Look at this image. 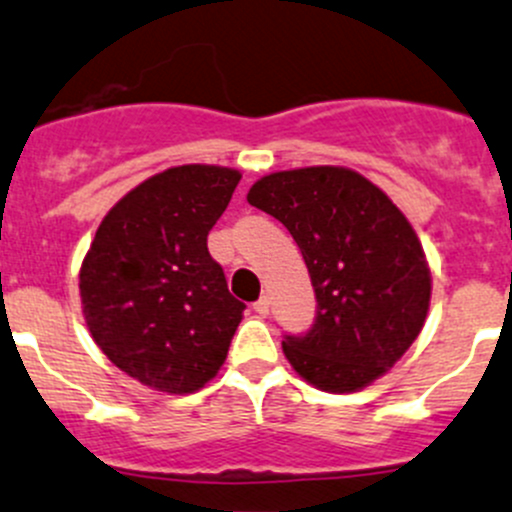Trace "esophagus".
I'll return each instance as SVG.
<instances>
[{"mask_svg":"<svg viewBox=\"0 0 512 512\" xmlns=\"http://www.w3.org/2000/svg\"><path fill=\"white\" fill-rule=\"evenodd\" d=\"M252 307H255V312H257V315H260V317H267V315H270V297H267V295H262L260 300H257L255 305H252Z\"/></svg>","mask_w":512,"mask_h":512,"instance_id":"obj_1","label":"esophagus"}]
</instances>
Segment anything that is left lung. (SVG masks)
Segmentation results:
<instances>
[{
  "label": "left lung",
  "mask_w": 512,
  "mask_h": 512,
  "mask_svg": "<svg viewBox=\"0 0 512 512\" xmlns=\"http://www.w3.org/2000/svg\"><path fill=\"white\" fill-rule=\"evenodd\" d=\"M247 202L290 230L315 287V322L282 342L297 375L327 393L385 375L423 330L433 290L408 217L370 180L327 165L272 172Z\"/></svg>",
  "instance_id": "8db88e82"
}]
</instances>
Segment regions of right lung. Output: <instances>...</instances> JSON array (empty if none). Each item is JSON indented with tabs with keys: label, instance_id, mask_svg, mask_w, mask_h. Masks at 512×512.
I'll return each mask as SVG.
<instances>
[{
	"label": "right lung",
	"instance_id": "obj_1",
	"mask_svg": "<svg viewBox=\"0 0 512 512\" xmlns=\"http://www.w3.org/2000/svg\"><path fill=\"white\" fill-rule=\"evenodd\" d=\"M240 172L170 167L127 192L97 227L79 295L99 350L160 393L187 395L217 375L245 302L207 250Z\"/></svg>",
	"mask_w": 512,
	"mask_h": 512
}]
</instances>
